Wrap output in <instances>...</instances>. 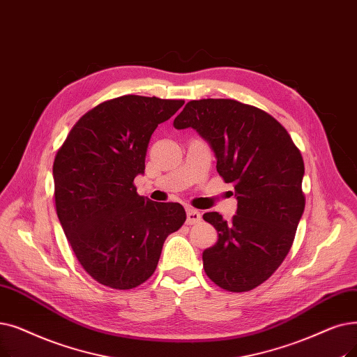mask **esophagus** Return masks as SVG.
<instances>
[{
    "label": "esophagus",
    "mask_w": 357,
    "mask_h": 357,
    "mask_svg": "<svg viewBox=\"0 0 357 357\" xmlns=\"http://www.w3.org/2000/svg\"><path fill=\"white\" fill-rule=\"evenodd\" d=\"M201 220V213L194 208H187V225H195Z\"/></svg>",
    "instance_id": "34e87169"
}]
</instances>
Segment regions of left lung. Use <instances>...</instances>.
<instances>
[{"instance_id":"1","label":"left lung","mask_w":357,"mask_h":357,"mask_svg":"<svg viewBox=\"0 0 357 357\" xmlns=\"http://www.w3.org/2000/svg\"><path fill=\"white\" fill-rule=\"evenodd\" d=\"M174 127L192 128L210 144L217 172L234 183L238 199L229 222L215 211L203 215L219 235L203 252L204 271L225 290H252L291 248L305 210L302 154L280 122L231 99L191 100Z\"/></svg>"}]
</instances>
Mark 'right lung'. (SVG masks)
I'll use <instances>...</instances> for the list:
<instances>
[{"label": "right lung", "mask_w": 357, "mask_h": 357, "mask_svg": "<svg viewBox=\"0 0 357 357\" xmlns=\"http://www.w3.org/2000/svg\"><path fill=\"white\" fill-rule=\"evenodd\" d=\"M183 100L121 96L77 121L52 174L61 226L82 267L103 286L127 290L154 273L166 238L187 219L178 203L137 194L150 137Z\"/></svg>", "instance_id": "1"}]
</instances>
